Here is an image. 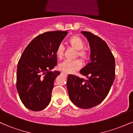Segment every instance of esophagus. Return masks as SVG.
Here are the masks:
<instances>
[{
    "label": "esophagus",
    "instance_id": "34e87169",
    "mask_svg": "<svg viewBox=\"0 0 133 133\" xmlns=\"http://www.w3.org/2000/svg\"><path fill=\"white\" fill-rule=\"evenodd\" d=\"M61 74H64V75H65V76H68V74H67L66 73L63 72H61Z\"/></svg>",
    "mask_w": 133,
    "mask_h": 133
}]
</instances>
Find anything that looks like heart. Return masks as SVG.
<instances>
[{"label":"heart","mask_w":133,"mask_h":133,"mask_svg":"<svg viewBox=\"0 0 133 133\" xmlns=\"http://www.w3.org/2000/svg\"><path fill=\"white\" fill-rule=\"evenodd\" d=\"M68 43L72 47L77 50V55L83 61H86L89 59L88 52L83 49L84 42L78 36H73L69 39ZM64 47L62 44H59L56 49V56L58 59H62L64 56ZM82 63L78 59L74 61H64L59 64V68L61 71L65 73H74L80 69Z\"/></svg>","instance_id":"heart-1"}]
</instances>
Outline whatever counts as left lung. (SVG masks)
Masks as SVG:
<instances>
[{
	"mask_svg": "<svg viewBox=\"0 0 133 133\" xmlns=\"http://www.w3.org/2000/svg\"><path fill=\"white\" fill-rule=\"evenodd\" d=\"M81 33L91 48V61L79 72L87 79L69 74L67 88L76 106L89 109L101 103L110 91L115 77V59L104 41L89 32Z\"/></svg>",
	"mask_w": 133,
	"mask_h": 133,
	"instance_id": "obj_1",
	"label": "left lung"
}]
</instances>
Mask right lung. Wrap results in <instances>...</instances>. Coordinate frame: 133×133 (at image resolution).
Returning <instances> with one entry per match:
<instances>
[{"mask_svg":"<svg viewBox=\"0 0 133 133\" xmlns=\"http://www.w3.org/2000/svg\"><path fill=\"white\" fill-rule=\"evenodd\" d=\"M68 31L46 32L29 44L18 62L16 87L27 108L39 111L48 106L55 79L59 71L51 70L57 64L56 49Z\"/></svg>","mask_w":133,"mask_h":133,"instance_id":"right-lung-1","label":"right lung"}]
</instances>
